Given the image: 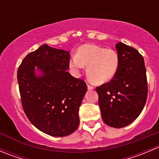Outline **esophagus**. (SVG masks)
<instances>
[{"label": "esophagus", "mask_w": 159, "mask_h": 159, "mask_svg": "<svg viewBox=\"0 0 159 159\" xmlns=\"http://www.w3.org/2000/svg\"><path fill=\"white\" fill-rule=\"evenodd\" d=\"M88 89L92 90V89H94V87H93V86H91V85H90L89 84H88Z\"/></svg>", "instance_id": "1"}]
</instances>
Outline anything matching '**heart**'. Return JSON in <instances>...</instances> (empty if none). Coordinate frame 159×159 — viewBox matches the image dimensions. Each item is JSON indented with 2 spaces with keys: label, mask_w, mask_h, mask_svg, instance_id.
<instances>
[{
  "label": "heart",
  "mask_w": 159,
  "mask_h": 159,
  "mask_svg": "<svg viewBox=\"0 0 159 159\" xmlns=\"http://www.w3.org/2000/svg\"><path fill=\"white\" fill-rule=\"evenodd\" d=\"M87 67L88 78L94 84H102L109 81L118 67V54L112 49H105L94 44H84L70 60V67L80 71Z\"/></svg>",
  "instance_id": "heart-1"
}]
</instances>
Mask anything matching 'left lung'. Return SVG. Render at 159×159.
<instances>
[{
  "mask_svg": "<svg viewBox=\"0 0 159 159\" xmlns=\"http://www.w3.org/2000/svg\"><path fill=\"white\" fill-rule=\"evenodd\" d=\"M118 67L109 82L96 88L104 122L123 128L139 117L148 97L146 68L142 54L135 48L116 44Z\"/></svg>",
  "mask_w": 159,
  "mask_h": 159,
  "instance_id": "8db88e82",
  "label": "left lung"
}]
</instances>
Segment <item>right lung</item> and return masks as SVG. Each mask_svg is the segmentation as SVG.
Masks as SVG:
<instances>
[{"instance_id":"add662e5","label":"right lung","mask_w":159,"mask_h":159,"mask_svg":"<svg viewBox=\"0 0 159 159\" xmlns=\"http://www.w3.org/2000/svg\"><path fill=\"white\" fill-rule=\"evenodd\" d=\"M70 52L43 44L30 52L17 69L22 108L28 120L54 137L71 134L79 125L78 111L86 91L84 80L67 71ZM43 73L35 75V67Z\"/></svg>"}]
</instances>
